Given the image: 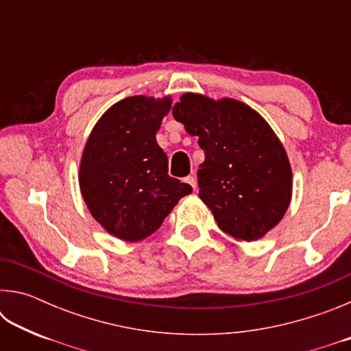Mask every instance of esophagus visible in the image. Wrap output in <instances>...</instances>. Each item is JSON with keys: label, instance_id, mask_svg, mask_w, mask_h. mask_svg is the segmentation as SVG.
<instances>
[{"label": "esophagus", "instance_id": "34e87169", "mask_svg": "<svg viewBox=\"0 0 351 351\" xmlns=\"http://www.w3.org/2000/svg\"><path fill=\"white\" fill-rule=\"evenodd\" d=\"M186 182H187V184H190V186H192V189H193V190H197V189H198L197 176H195V175H190V176H187V178H186Z\"/></svg>", "mask_w": 351, "mask_h": 351}]
</instances>
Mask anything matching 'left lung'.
I'll list each match as a JSON object with an SVG mask.
<instances>
[{
    "label": "left lung",
    "mask_w": 351,
    "mask_h": 351,
    "mask_svg": "<svg viewBox=\"0 0 351 351\" xmlns=\"http://www.w3.org/2000/svg\"><path fill=\"white\" fill-rule=\"evenodd\" d=\"M173 117L198 136L206 159L198 170L199 198L218 228L235 240L265 237L288 210L293 171L269 123L235 99L186 93Z\"/></svg>",
    "instance_id": "obj_1"
}]
</instances>
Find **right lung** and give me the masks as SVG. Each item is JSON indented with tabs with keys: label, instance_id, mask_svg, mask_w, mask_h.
Returning a JSON list of instances; mask_svg holds the SVG:
<instances>
[{
	"label": "right lung",
	"instance_id": "1",
	"mask_svg": "<svg viewBox=\"0 0 351 351\" xmlns=\"http://www.w3.org/2000/svg\"><path fill=\"white\" fill-rule=\"evenodd\" d=\"M171 97L119 100L99 119L83 148L79 184L83 201L106 232L141 241L192 187L169 176L167 154L156 142Z\"/></svg>",
	"mask_w": 351,
	"mask_h": 351
}]
</instances>
